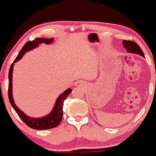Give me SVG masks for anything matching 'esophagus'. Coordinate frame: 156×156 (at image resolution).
Wrapping results in <instances>:
<instances>
[{
  "mask_svg": "<svg viewBox=\"0 0 156 156\" xmlns=\"http://www.w3.org/2000/svg\"><path fill=\"white\" fill-rule=\"evenodd\" d=\"M76 85L77 86H80V85H81V83H80V82H77Z\"/></svg>",
  "mask_w": 156,
  "mask_h": 156,
  "instance_id": "esophagus-1",
  "label": "esophagus"
}]
</instances>
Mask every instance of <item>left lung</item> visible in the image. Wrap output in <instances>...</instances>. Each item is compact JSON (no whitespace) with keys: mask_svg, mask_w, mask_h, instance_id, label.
I'll list each match as a JSON object with an SVG mask.
<instances>
[{"mask_svg":"<svg viewBox=\"0 0 156 156\" xmlns=\"http://www.w3.org/2000/svg\"><path fill=\"white\" fill-rule=\"evenodd\" d=\"M122 43H123V46L125 47V48L126 49L129 53H137V54L141 55L142 56H144V52H143V50H141V48H140L139 45L136 43L131 41L126 40H124Z\"/></svg>","mask_w":156,"mask_h":156,"instance_id":"1","label":"left lung"}]
</instances>
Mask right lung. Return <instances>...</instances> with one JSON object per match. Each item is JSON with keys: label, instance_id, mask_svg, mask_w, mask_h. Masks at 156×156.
I'll return each instance as SVG.
<instances>
[{"label": "right lung", "instance_id": "obj_1", "mask_svg": "<svg viewBox=\"0 0 156 156\" xmlns=\"http://www.w3.org/2000/svg\"><path fill=\"white\" fill-rule=\"evenodd\" d=\"M53 41V39H46V38H37L34 39L33 41H28L24 46L23 47L22 50L19 53L18 56L16 58L14 62L11 65L10 70H9V84H8V97L11 106L14 108L16 112L19 115V117L22 119L23 122L26 124L27 126L32 129H35V130H48V129L53 128V127H57L58 125L60 124L61 121L62 119V115H63V112H62V108H63V103L66 99L69 96V94L72 92V89L69 88L68 90L63 92V94H61L58 99L56 100V105H55L53 111L49 114L48 116L43 118H40V119H34V118H31L29 116H27L23 112L19 109L15 105L12 99V69H13V64L14 62H17L20 60L25 53L29 51L30 50H32L33 48H36L38 46L39 44L45 43V44H50Z\"/></svg>", "mask_w": 156, "mask_h": 156}]
</instances>
